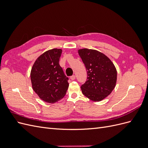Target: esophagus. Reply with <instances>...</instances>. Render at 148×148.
I'll return each mask as SVG.
<instances>
[{"instance_id":"34e87169","label":"esophagus","mask_w":148,"mask_h":148,"mask_svg":"<svg viewBox=\"0 0 148 148\" xmlns=\"http://www.w3.org/2000/svg\"><path fill=\"white\" fill-rule=\"evenodd\" d=\"M75 78H76L75 75H72V76H71V77H70V79L71 80H74V79H75Z\"/></svg>"}]
</instances>
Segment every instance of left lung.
<instances>
[{
  "instance_id": "1",
  "label": "left lung",
  "mask_w": 148,
  "mask_h": 148,
  "mask_svg": "<svg viewBox=\"0 0 148 148\" xmlns=\"http://www.w3.org/2000/svg\"><path fill=\"white\" fill-rule=\"evenodd\" d=\"M87 70V80L82 85L83 95L93 101H101L113 91L117 72L114 64L104 53L94 49L78 50Z\"/></svg>"
}]
</instances>
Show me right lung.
I'll list each match as a JSON object with an SVG mask.
<instances>
[{
    "label": "right lung",
    "instance_id": "1",
    "mask_svg": "<svg viewBox=\"0 0 148 148\" xmlns=\"http://www.w3.org/2000/svg\"><path fill=\"white\" fill-rule=\"evenodd\" d=\"M62 50L52 49L36 60L31 70L32 88L39 98L47 103H56L66 95L68 77L59 65Z\"/></svg>",
    "mask_w": 148,
    "mask_h": 148
}]
</instances>
